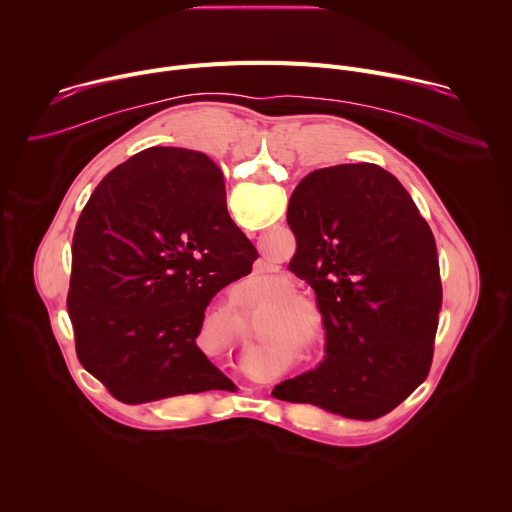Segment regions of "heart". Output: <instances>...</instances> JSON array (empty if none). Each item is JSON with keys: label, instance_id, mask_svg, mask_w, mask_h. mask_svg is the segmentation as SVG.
Here are the masks:
<instances>
[{"label": "heart", "instance_id": "heart-1", "mask_svg": "<svg viewBox=\"0 0 512 512\" xmlns=\"http://www.w3.org/2000/svg\"><path fill=\"white\" fill-rule=\"evenodd\" d=\"M289 289V285H265V294L275 296L265 302V312L267 314H289V312H298V314H314L316 302L308 296L302 294V291H288L283 295L282 291ZM273 318H289V316H273Z\"/></svg>", "mask_w": 512, "mask_h": 512}]
</instances>
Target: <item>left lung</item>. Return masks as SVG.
I'll return each instance as SVG.
<instances>
[{
    "label": "left lung",
    "instance_id": "1",
    "mask_svg": "<svg viewBox=\"0 0 512 512\" xmlns=\"http://www.w3.org/2000/svg\"><path fill=\"white\" fill-rule=\"evenodd\" d=\"M287 225L296 235L287 269L316 291L326 358L271 395L350 419L387 415L431 367L442 279L429 225L377 164L310 172L289 198Z\"/></svg>",
    "mask_w": 512,
    "mask_h": 512
}]
</instances>
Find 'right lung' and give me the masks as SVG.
Wrapping results in <instances>:
<instances>
[{"instance_id":"1","label":"right lung","mask_w":512,"mask_h":512,"mask_svg":"<svg viewBox=\"0 0 512 512\" xmlns=\"http://www.w3.org/2000/svg\"><path fill=\"white\" fill-rule=\"evenodd\" d=\"M204 158L135 154L99 182L72 237L66 308L77 356L129 405L235 389L196 338L210 300L259 255Z\"/></svg>"}]
</instances>
